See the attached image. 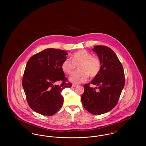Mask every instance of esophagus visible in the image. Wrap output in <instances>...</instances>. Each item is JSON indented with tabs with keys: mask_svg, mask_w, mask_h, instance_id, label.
Segmentation results:
<instances>
[{
	"mask_svg": "<svg viewBox=\"0 0 146 146\" xmlns=\"http://www.w3.org/2000/svg\"><path fill=\"white\" fill-rule=\"evenodd\" d=\"M78 86V85H76V84H73V85H72V86L73 87V88H76Z\"/></svg>",
	"mask_w": 146,
	"mask_h": 146,
	"instance_id": "1",
	"label": "esophagus"
}]
</instances>
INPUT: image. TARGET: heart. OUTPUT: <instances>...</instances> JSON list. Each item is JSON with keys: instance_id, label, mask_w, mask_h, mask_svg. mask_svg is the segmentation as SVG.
<instances>
[{"instance_id": "1", "label": "heart", "mask_w": 146, "mask_h": 146, "mask_svg": "<svg viewBox=\"0 0 146 146\" xmlns=\"http://www.w3.org/2000/svg\"><path fill=\"white\" fill-rule=\"evenodd\" d=\"M78 66L79 71L73 73L69 80L72 83L80 84L86 82L89 76L94 78L100 73L102 63L99 57L85 50H81L74 53L72 61L69 59L64 60L61 65L63 71L67 74H72Z\"/></svg>"}]
</instances>
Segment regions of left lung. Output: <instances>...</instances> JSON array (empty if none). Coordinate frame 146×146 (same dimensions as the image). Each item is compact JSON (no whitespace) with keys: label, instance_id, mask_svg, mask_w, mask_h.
<instances>
[{"label":"left lung","instance_id":"1","mask_svg":"<svg viewBox=\"0 0 146 146\" xmlns=\"http://www.w3.org/2000/svg\"><path fill=\"white\" fill-rule=\"evenodd\" d=\"M92 50L102 63L100 73L90 83L98 88H91L90 84H85L81 100L86 111L100 115L111 111L117 104L125 85V76L121 63L111 48L97 45ZM97 88L99 90L96 91Z\"/></svg>","mask_w":146,"mask_h":146}]
</instances>
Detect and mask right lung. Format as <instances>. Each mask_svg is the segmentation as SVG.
Wrapping results in <instances>:
<instances>
[{"mask_svg": "<svg viewBox=\"0 0 146 146\" xmlns=\"http://www.w3.org/2000/svg\"><path fill=\"white\" fill-rule=\"evenodd\" d=\"M68 53L60 49H46L28 61L22 79L27 101L34 111L46 116L55 114L62 106V91L70 88L61 65ZM61 81L60 85H57Z\"/></svg>", "mask_w": 146, "mask_h": 146, "instance_id": "obj_1", "label": "right lung"}]
</instances>
